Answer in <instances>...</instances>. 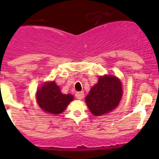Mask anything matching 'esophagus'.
Returning a JSON list of instances; mask_svg holds the SVG:
<instances>
[{
	"label": "esophagus",
	"mask_w": 159,
	"mask_h": 159,
	"mask_svg": "<svg viewBox=\"0 0 159 159\" xmlns=\"http://www.w3.org/2000/svg\"><path fill=\"white\" fill-rule=\"evenodd\" d=\"M75 96L76 98H78V99H82V98H84V92H77L75 93Z\"/></svg>",
	"instance_id": "1"
}]
</instances>
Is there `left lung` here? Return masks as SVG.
Listing matches in <instances>:
<instances>
[{
	"label": "left lung",
	"instance_id": "8db88e82",
	"mask_svg": "<svg viewBox=\"0 0 159 159\" xmlns=\"http://www.w3.org/2000/svg\"><path fill=\"white\" fill-rule=\"evenodd\" d=\"M123 96L122 83L119 78L110 75L100 76L86 96L89 110L94 116L111 112L119 105Z\"/></svg>",
	"mask_w": 159,
	"mask_h": 159
}]
</instances>
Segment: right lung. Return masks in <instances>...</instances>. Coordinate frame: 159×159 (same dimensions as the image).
I'll return each instance as SVG.
<instances>
[{
    "instance_id": "right-lung-1",
    "label": "right lung",
    "mask_w": 159,
    "mask_h": 159,
    "mask_svg": "<svg viewBox=\"0 0 159 159\" xmlns=\"http://www.w3.org/2000/svg\"><path fill=\"white\" fill-rule=\"evenodd\" d=\"M73 98L72 95L62 93L60 87L54 81L46 82L36 91L38 105L43 111L52 114L63 112Z\"/></svg>"
}]
</instances>
